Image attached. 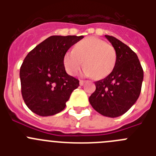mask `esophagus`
Returning a JSON list of instances; mask_svg holds the SVG:
<instances>
[{
	"label": "esophagus",
	"mask_w": 156,
	"mask_h": 156,
	"mask_svg": "<svg viewBox=\"0 0 156 156\" xmlns=\"http://www.w3.org/2000/svg\"><path fill=\"white\" fill-rule=\"evenodd\" d=\"M84 82H85L84 80H80V86H83V85L84 84Z\"/></svg>",
	"instance_id": "obj_1"
}]
</instances>
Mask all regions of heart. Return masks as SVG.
Wrapping results in <instances>:
<instances>
[{"mask_svg": "<svg viewBox=\"0 0 156 156\" xmlns=\"http://www.w3.org/2000/svg\"><path fill=\"white\" fill-rule=\"evenodd\" d=\"M116 62V51L114 47L97 37H88L74 46L64 55L66 72L76 75L83 62L84 73L96 79L107 76L112 71Z\"/></svg>", "mask_w": 156, "mask_h": 156, "instance_id": "heart-1", "label": "heart"}]
</instances>
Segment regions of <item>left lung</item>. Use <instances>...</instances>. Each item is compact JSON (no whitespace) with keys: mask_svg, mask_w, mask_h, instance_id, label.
Segmentation results:
<instances>
[{"mask_svg":"<svg viewBox=\"0 0 156 156\" xmlns=\"http://www.w3.org/2000/svg\"><path fill=\"white\" fill-rule=\"evenodd\" d=\"M105 37L116 51V62L111 73L94 83L96 90L89 98L98 112L108 117L126 113L136 102L141 90L144 72L137 55L112 36Z\"/></svg>","mask_w":156,"mask_h":156,"instance_id":"8db88e82","label":"left lung"}]
</instances>
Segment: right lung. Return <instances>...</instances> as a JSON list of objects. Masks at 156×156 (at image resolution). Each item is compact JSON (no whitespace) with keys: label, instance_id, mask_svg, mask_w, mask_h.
Returning a JSON list of instances; mask_svg holds the SVG:
<instances>
[{"label":"right lung","instance_id":"right-lung-1","mask_svg":"<svg viewBox=\"0 0 156 156\" xmlns=\"http://www.w3.org/2000/svg\"><path fill=\"white\" fill-rule=\"evenodd\" d=\"M83 36H51L34 48L20 68L21 92L33 112L48 116L66 108L79 80L66 73L64 55Z\"/></svg>","mask_w":156,"mask_h":156}]
</instances>
